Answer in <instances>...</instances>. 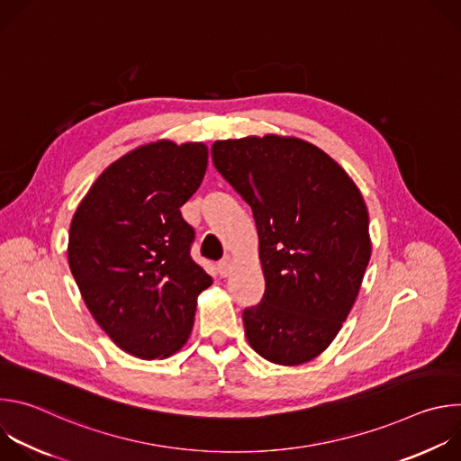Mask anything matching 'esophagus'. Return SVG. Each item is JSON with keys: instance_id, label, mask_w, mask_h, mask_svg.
<instances>
[{"instance_id": "34e87169", "label": "esophagus", "mask_w": 461, "mask_h": 461, "mask_svg": "<svg viewBox=\"0 0 461 461\" xmlns=\"http://www.w3.org/2000/svg\"><path fill=\"white\" fill-rule=\"evenodd\" d=\"M231 268H233V258L230 255L224 257L219 262V274H221V277H228L231 274Z\"/></svg>"}]
</instances>
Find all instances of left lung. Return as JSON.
Instances as JSON below:
<instances>
[{
    "label": "left lung",
    "mask_w": 461,
    "mask_h": 461,
    "mask_svg": "<svg viewBox=\"0 0 461 461\" xmlns=\"http://www.w3.org/2000/svg\"><path fill=\"white\" fill-rule=\"evenodd\" d=\"M217 171L249 204L265 295L242 312L251 348L301 365L328 348L347 321L370 260L368 212L347 171L294 137L212 146Z\"/></svg>",
    "instance_id": "1"
}]
</instances>
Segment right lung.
Returning a JSON list of instances; mask_svg holds the SVG:
<instances>
[{"label": "right lung", "instance_id": "right-lung-1", "mask_svg": "<svg viewBox=\"0 0 461 461\" xmlns=\"http://www.w3.org/2000/svg\"><path fill=\"white\" fill-rule=\"evenodd\" d=\"M208 167L201 142L158 140L113 162L77 208L69 268L102 330L127 354L167 357L187 341L213 281L191 258L180 208Z\"/></svg>", "mask_w": 461, "mask_h": 461}]
</instances>
